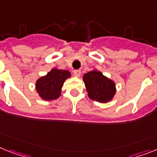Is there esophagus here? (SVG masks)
<instances>
[{
	"instance_id": "34e87169",
	"label": "esophagus",
	"mask_w": 157,
	"mask_h": 157,
	"mask_svg": "<svg viewBox=\"0 0 157 157\" xmlns=\"http://www.w3.org/2000/svg\"><path fill=\"white\" fill-rule=\"evenodd\" d=\"M81 73V71L79 70V69H77V70H74V71H73V74H74V76H76V77H78V76H80Z\"/></svg>"
}]
</instances>
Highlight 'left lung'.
<instances>
[{"mask_svg": "<svg viewBox=\"0 0 157 157\" xmlns=\"http://www.w3.org/2000/svg\"><path fill=\"white\" fill-rule=\"evenodd\" d=\"M88 96L91 100L101 103H107L112 101L116 94L114 81L109 79L98 70L88 72L83 76Z\"/></svg>", "mask_w": 157, "mask_h": 157, "instance_id": "obj_1", "label": "left lung"}]
</instances>
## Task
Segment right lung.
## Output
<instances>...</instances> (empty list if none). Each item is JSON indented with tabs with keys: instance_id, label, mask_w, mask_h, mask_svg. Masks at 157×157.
Masks as SVG:
<instances>
[{
	"instance_id": "right-lung-1",
	"label": "right lung",
	"mask_w": 157,
	"mask_h": 157,
	"mask_svg": "<svg viewBox=\"0 0 157 157\" xmlns=\"http://www.w3.org/2000/svg\"><path fill=\"white\" fill-rule=\"evenodd\" d=\"M71 76L70 72L54 68L36 82V89L40 98L44 101L56 100L60 96L65 80Z\"/></svg>"
}]
</instances>
